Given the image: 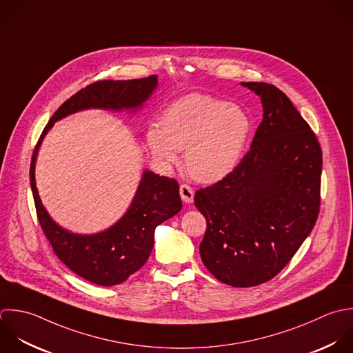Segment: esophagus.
I'll return each mask as SVG.
<instances>
[{
  "label": "esophagus",
  "instance_id": "esophagus-1",
  "mask_svg": "<svg viewBox=\"0 0 353 353\" xmlns=\"http://www.w3.org/2000/svg\"><path fill=\"white\" fill-rule=\"evenodd\" d=\"M180 196L185 203H191L194 201V190L187 184H181L180 185Z\"/></svg>",
  "mask_w": 353,
  "mask_h": 353
}]
</instances>
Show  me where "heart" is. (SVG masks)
Wrapping results in <instances>:
<instances>
[{
	"label": "heart",
	"instance_id": "1",
	"mask_svg": "<svg viewBox=\"0 0 353 353\" xmlns=\"http://www.w3.org/2000/svg\"><path fill=\"white\" fill-rule=\"evenodd\" d=\"M252 130L248 112L210 94H187L165 108L158 129L147 132L154 158L162 165L184 151L188 173L201 183H216L238 165Z\"/></svg>",
	"mask_w": 353,
	"mask_h": 353
}]
</instances>
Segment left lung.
Returning <instances> with one entry per match:
<instances>
[{"label": "left lung", "mask_w": 353, "mask_h": 353, "mask_svg": "<svg viewBox=\"0 0 353 353\" xmlns=\"http://www.w3.org/2000/svg\"><path fill=\"white\" fill-rule=\"evenodd\" d=\"M242 85L264 110L250 151L194 202L208 224L199 245L205 267L225 285L252 288L276 276L311 234L323 159L315 133L281 89Z\"/></svg>", "instance_id": "1"}]
</instances>
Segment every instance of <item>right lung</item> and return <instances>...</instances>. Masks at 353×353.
Masks as SVG:
<instances>
[{
  "instance_id": "obj_1",
  "label": "right lung",
  "mask_w": 353,
  "mask_h": 353,
  "mask_svg": "<svg viewBox=\"0 0 353 353\" xmlns=\"http://www.w3.org/2000/svg\"><path fill=\"white\" fill-rule=\"evenodd\" d=\"M157 85V75L128 81L105 79L88 85L57 108L32 152L30 183L39 225L59 260L99 286L119 285L145 264L154 248L155 228L181 210L179 184L174 179L144 170L129 209L114 225L93 235H78L56 224L43 208L35 185L37 154L56 121L89 108L133 112L148 100Z\"/></svg>"
}]
</instances>
